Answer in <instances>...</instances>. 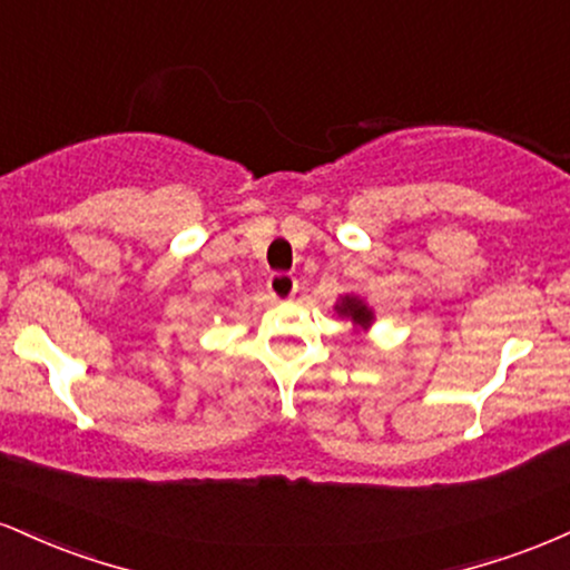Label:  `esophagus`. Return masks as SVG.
<instances>
[{
    "label": "esophagus",
    "instance_id": "esophagus-1",
    "mask_svg": "<svg viewBox=\"0 0 570 570\" xmlns=\"http://www.w3.org/2000/svg\"><path fill=\"white\" fill-rule=\"evenodd\" d=\"M267 292L276 299H292L294 292H297V278H294L292 273H273V276L267 278Z\"/></svg>",
    "mask_w": 570,
    "mask_h": 570
}]
</instances>
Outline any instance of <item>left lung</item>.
<instances>
[{"label": "left lung", "mask_w": 570, "mask_h": 570, "mask_svg": "<svg viewBox=\"0 0 570 570\" xmlns=\"http://www.w3.org/2000/svg\"><path fill=\"white\" fill-rule=\"evenodd\" d=\"M337 313L348 316L358 326H367L372 322V311L358 297H343V303H337Z\"/></svg>", "instance_id": "8db88e82"}]
</instances>
